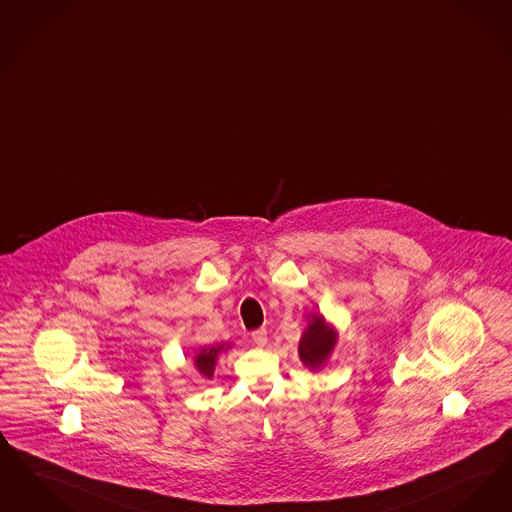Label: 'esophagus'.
<instances>
[{"mask_svg": "<svg viewBox=\"0 0 512 512\" xmlns=\"http://www.w3.org/2000/svg\"><path fill=\"white\" fill-rule=\"evenodd\" d=\"M251 339H253L259 347H265L266 341H268V337H266V329H255V331L251 333Z\"/></svg>", "mask_w": 512, "mask_h": 512, "instance_id": "1", "label": "esophagus"}]
</instances>
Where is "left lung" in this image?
<instances>
[{
	"label": "left lung",
	"instance_id": "1",
	"mask_svg": "<svg viewBox=\"0 0 512 512\" xmlns=\"http://www.w3.org/2000/svg\"><path fill=\"white\" fill-rule=\"evenodd\" d=\"M337 343V331L329 328L320 314H310L308 326L299 341L301 362L310 369L322 368Z\"/></svg>",
	"mask_w": 512,
	"mask_h": 512
}]
</instances>
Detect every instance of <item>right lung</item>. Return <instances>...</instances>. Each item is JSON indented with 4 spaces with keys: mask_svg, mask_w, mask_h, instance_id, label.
Here are the masks:
<instances>
[{
    "mask_svg": "<svg viewBox=\"0 0 512 512\" xmlns=\"http://www.w3.org/2000/svg\"><path fill=\"white\" fill-rule=\"evenodd\" d=\"M228 347H230V345H217V347L202 348V350L196 354V358H194V366L198 369V373H200L202 377H205V379H211L219 354Z\"/></svg>",
    "mask_w": 512,
    "mask_h": 512,
    "instance_id": "obj_1",
    "label": "right lung"
}]
</instances>
